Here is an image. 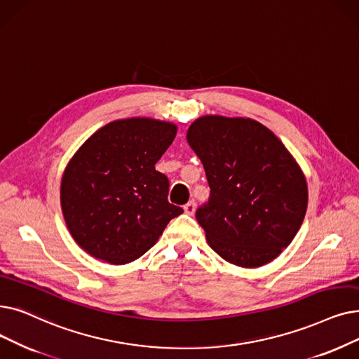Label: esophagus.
Instances as JSON below:
<instances>
[{
    "label": "esophagus",
    "instance_id": "1",
    "mask_svg": "<svg viewBox=\"0 0 359 359\" xmlns=\"http://www.w3.org/2000/svg\"><path fill=\"white\" fill-rule=\"evenodd\" d=\"M183 208H184V212H186V214H189V215H192V214L195 212V208H196V204H195V201H189V202H188V204H186V205H184Z\"/></svg>",
    "mask_w": 359,
    "mask_h": 359
}]
</instances>
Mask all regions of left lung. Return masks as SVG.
<instances>
[{"instance_id": "8db88e82", "label": "left lung", "mask_w": 359, "mask_h": 359, "mask_svg": "<svg viewBox=\"0 0 359 359\" xmlns=\"http://www.w3.org/2000/svg\"><path fill=\"white\" fill-rule=\"evenodd\" d=\"M188 142L205 168L208 202L196 220L223 259L254 269L273 261L298 233L306 180L278 137L251 118L205 116Z\"/></svg>"}]
</instances>
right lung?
I'll return each mask as SVG.
<instances>
[{
  "instance_id": "obj_1",
  "label": "right lung",
  "mask_w": 359,
  "mask_h": 359,
  "mask_svg": "<svg viewBox=\"0 0 359 359\" xmlns=\"http://www.w3.org/2000/svg\"><path fill=\"white\" fill-rule=\"evenodd\" d=\"M176 130L152 118L117 120L74 154L61 180V210L88 254L111 264L135 261L183 212L168 202V179L155 170Z\"/></svg>"
}]
</instances>
